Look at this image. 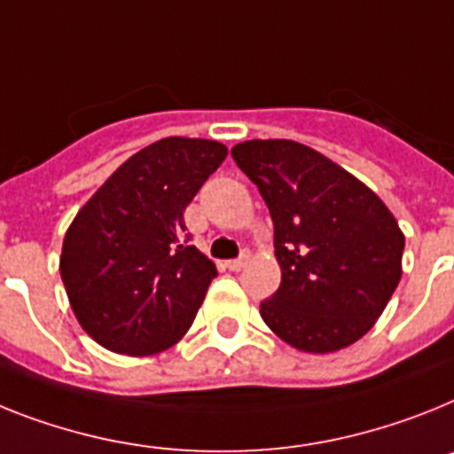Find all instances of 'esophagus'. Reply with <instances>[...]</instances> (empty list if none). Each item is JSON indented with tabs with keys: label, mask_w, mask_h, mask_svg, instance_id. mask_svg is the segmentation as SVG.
I'll return each instance as SVG.
<instances>
[{
	"label": "esophagus",
	"mask_w": 454,
	"mask_h": 454,
	"mask_svg": "<svg viewBox=\"0 0 454 454\" xmlns=\"http://www.w3.org/2000/svg\"><path fill=\"white\" fill-rule=\"evenodd\" d=\"M247 262H249V251H242V256L233 258V261H228L226 268L231 270V272H239V270L245 268Z\"/></svg>",
	"instance_id": "1"
}]
</instances>
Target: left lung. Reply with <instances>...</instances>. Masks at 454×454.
Instances as JSON below:
<instances>
[{
    "label": "left lung",
    "instance_id": "1",
    "mask_svg": "<svg viewBox=\"0 0 454 454\" xmlns=\"http://www.w3.org/2000/svg\"><path fill=\"white\" fill-rule=\"evenodd\" d=\"M235 163L274 223L281 284L261 302L286 344L330 353L376 323L402 279L403 233L369 186L295 140H247Z\"/></svg>",
    "mask_w": 454,
    "mask_h": 454
}]
</instances>
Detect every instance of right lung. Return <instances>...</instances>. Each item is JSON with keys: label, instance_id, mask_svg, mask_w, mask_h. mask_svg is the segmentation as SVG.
<instances>
[{"label": "right lung", "instance_id": "right-lung-1", "mask_svg": "<svg viewBox=\"0 0 454 454\" xmlns=\"http://www.w3.org/2000/svg\"><path fill=\"white\" fill-rule=\"evenodd\" d=\"M226 154L216 140L152 143L75 215L59 272L75 318L97 344L152 356L192 327L216 268L189 245L184 209Z\"/></svg>", "mask_w": 454, "mask_h": 454}]
</instances>
